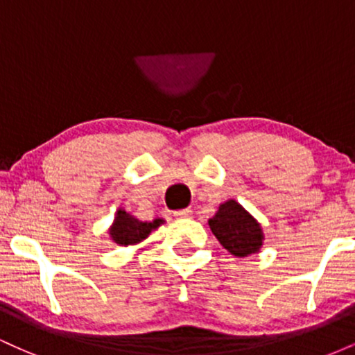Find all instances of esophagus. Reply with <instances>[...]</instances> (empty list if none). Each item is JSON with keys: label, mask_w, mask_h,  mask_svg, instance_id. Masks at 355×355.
<instances>
[{"label": "esophagus", "mask_w": 355, "mask_h": 355, "mask_svg": "<svg viewBox=\"0 0 355 355\" xmlns=\"http://www.w3.org/2000/svg\"><path fill=\"white\" fill-rule=\"evenodd\" d=\"M191 215H193V210L191 209H182V210L173 211V217L177 218H190Z\"/></svg>", "instance_id": "obj_1"}]
</instances>
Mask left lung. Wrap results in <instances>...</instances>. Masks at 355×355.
Masks as SVG:
<instances>
[{
	"instance_id": "left-lung-1",
	"label": "left lung",
	"mask_w": 355,
	"mask_h": 355,
	"mask_svg": "<svg viewBox=\"0 0 355 355\" xmlns=\"http://www.w3.org/2000/svg\"><path fill=\"white\" fill-rule=\"evenodd\" d=\"M209 225L223 248L235 257H247L259 252L263 234L260 223L235 200H227L218 207Z\"/></svg>"
}]
</instances>
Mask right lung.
<instances>
[{
	"instance_id": "obj_1",
	"label": "right lung",
	"mask_w": 355,
	"mask_h": 355,
	"mask_svg": "<svg viewBox=\"0 0 355 355\" xmlns=\"http://www.w3.org/2000/svg\"><path fill=\"white\" fill-rule=\"evenodd\" d=\"M164 223L162 218H155L153 222H141L125 210H118L115 222L110 229V237L118 245H133V243L141 242L150 235V232L160 227Z\"/></svg>"
}]
</instances>
